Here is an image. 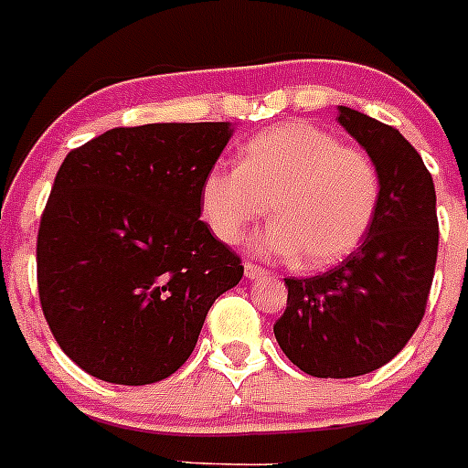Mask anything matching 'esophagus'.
I'll return each instance as SVG.
<instances>
[{
  "label": "esophagus",
  "mask_w": 468,
  "mask_h": 468,
  "mask_svg": "<svg viewBox=\"0 0 468 468\" xmlns=\"http://www.w3.org/2000/svg\"><path fill=\"white\" fill-rule=\"evenodd\" d=\"M243 274H246L248 281H260L267 276V271H264L262 267H258V264H246V267H243Z\"/></svg>",
  "instance_id": "obj_1"
}]
</instances>
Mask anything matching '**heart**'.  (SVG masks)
<instances>
[{"label": "heart", "instance_id": "1", "mask_svg": "<svg viewBox=\"0 0 468 468\" xmlns=\"http://www.w3.org/2000/svg\"><path fill=\"white\" fill-rule=\"evenodd\" d=\"M378 168L367 154L307 122H288L248 140L239 166H218L201 183V213L213 234L237 243L271 204L276 220L255 253L321 270L345 260L373 225Z\"/></svg>", "mask_w": 468, "mask_h": 468}]
</instances>
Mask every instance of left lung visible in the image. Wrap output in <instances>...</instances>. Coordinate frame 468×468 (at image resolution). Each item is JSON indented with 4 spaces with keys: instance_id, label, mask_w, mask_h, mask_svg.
I'll return each mask as SVG.
<instances>
[{
    "instance_id": "8db88e82",
    "label": "left lung",
    "mask_w": 468,
    "mask_h": 468,
    "mask_svg": "<svg viewBox=\"0 0 468 468\" xmlns=\"http://www.w3.org/2000/svg\"><path fill=\"white\" fill-rule=\"evenodd\" d=\"M337 122L378 168V210L366 239L335 270L285 279L288 304L274 335L302 373L346 379L391 361L420 325L438 218L431 173L396 128L345 105Z\"/></svg>"
}]
</instances>
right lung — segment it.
<instances>
[{
  "instance_id": "1",
  "label": "right lung",
  "mask_w": 468,
  "mask_h": 468,
  "mask_svg": "<svg viewBox=\"0 0 468 468\" xmlns=\"http://www.w3.org/2000/svg\"><path fill=\"white\" fill-rule=\"evenodd\" d=\"M229 122L112 128L65 156L37 237V283L60 349L112 384L166 379L213 302L241 281L201 222V183Z\"/></svg>"
}]
</instances>
